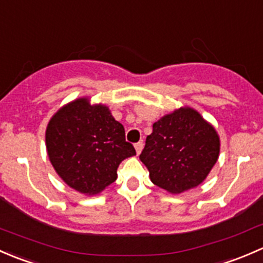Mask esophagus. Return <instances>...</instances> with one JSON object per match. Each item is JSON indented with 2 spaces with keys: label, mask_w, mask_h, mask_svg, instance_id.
I'll list each match as a JSON object with an SVG mask.
<instances>
[{
  "label": "esophagus",
  "mask_w": 263,
  "mask_h": 263,
  "mask_svg": "<svg viewBox=\"0 0 263 263\" xmlns=\"http://www.w3.org/2000/svg\"><path fill=\"white\" fill-rule=\"evenodd\" d=\"M135 148H136L137 155H140V153H141L142 148H144V142L139 141V142H137V144H135Z\"/></svg>",
  "instance_id": "esophagus-1"
}]
</instances>
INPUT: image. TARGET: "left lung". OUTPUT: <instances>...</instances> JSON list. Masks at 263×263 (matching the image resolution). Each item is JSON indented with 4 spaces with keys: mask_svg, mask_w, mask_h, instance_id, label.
<instances>
[{
    "mask_svg": "<svg viewBox=\"0 0 263 263\" xmlns=\"http://www.w3.org/2000/svg\"><path fill=\"white\" fill-rule=\"evenodd\" d=\"M219 151L220 140L214 127L197 110L184 107L153 124L140 159L154 184L182 193L205 181Z\"/></svg>",
    "mask_w": 263,
    "mask_h": 263,
    "instance_id": "obj_1",
    "label": "left lung"
}]
</instances>
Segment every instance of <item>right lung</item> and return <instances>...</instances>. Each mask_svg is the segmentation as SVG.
<instances>
[{"label": "right lung", "mask_w": 263, "mask_h": 263, "mask_svg": "<svg viewBox=\"0 0 263 263\" xmlns=\"http://www.w3.org/2000/svg\"><path fill=\"white\" fill-rule=\"evenodd\" d=\"M49 160L66 184L97 195L117 179L122 160L136 155L124 128L103 104L80 98L61 108L46 131Z\"/></svg>", "instance_id": "1"}]
</instances>
